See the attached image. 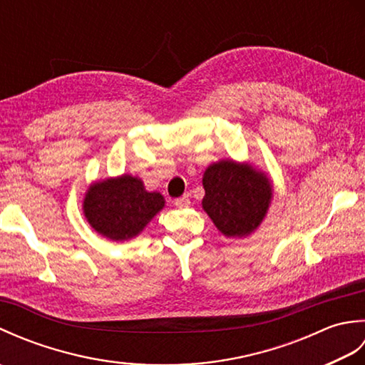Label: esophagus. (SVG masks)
I'll list each match as a JSON object with an SVG mask.
<instances>
[{
	"label": "esophagus",
	"mask_w": 365,
	"mask_h": 365,
	"mask_svg": "<svg viewBox=\"0 0 365 365\" xmlns=\"http://www.w3.org/2000/svg\"><path fill=\"white\" fill-rule=\"evenodd\" d=\"M190 204H191V199H190L188 195H183L182 197L175 199V205L180 207V208H187V207H190Z\"/></svg>",
	"instance_id": "34e87169"
}]
</instances>
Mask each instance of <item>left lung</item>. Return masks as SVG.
Listing matches in <instances>:
<instances>
[{
    "label": "left lung",
    "instance_id": "left-lung-1",
    "mask_svg": "<svg viewBox=\"0 0 365 365\" xmlns=\"http://www.w3.org/2000/svg\"><path fill=\"white\" fill-rule=\"evenodd\" d=\"M202 207L226 237H243L259 226L271 200V183L252 168L222 160L202 178Z\"/></svg>",
    "mask_w": 365,
    "mask_h": 365
}]
</instances>
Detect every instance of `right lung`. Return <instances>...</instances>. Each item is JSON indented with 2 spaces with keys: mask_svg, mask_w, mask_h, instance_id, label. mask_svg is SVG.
<instances>
[{
  "mask_svg": "<svg viewBox=\"0 0 365 365\" xmlns=\"http://www.w3.org/2000/svg\"><path fill=\"white\" fill-rule=\"evenodd\" d=\"M163 207L160 192L145 191L143 182L131 175L92 185L83 205L91 226L114 242L136 237Z\"/></svg>",
  "mask_w": 365,
  "mask_h": 365,
  "instance_id": "1",
  "label": "right lung"
}]
</instances>
